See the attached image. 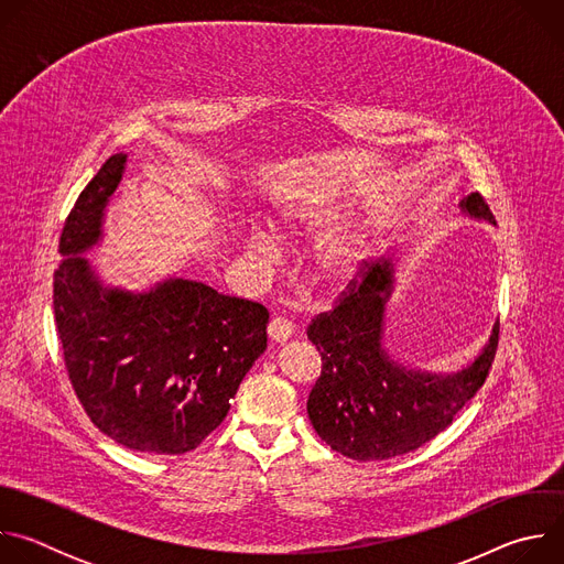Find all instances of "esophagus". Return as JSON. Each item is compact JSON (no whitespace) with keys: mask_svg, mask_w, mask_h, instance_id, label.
<instances>
[{"mask_svg":"<svg viewBox=\"0 0 564 564\" xmlns=\"http://www.w3.org/2000/svg\"><path fill=\"white\" fill-rule=\"evenodd\" d=\"M268 335H270V339H272V341H276V344L288 341V339L294 335L292 321L281 318V316H274V318L270 321V326H268Z\"/></svg>","mask_w":564,"mask_h":564,"instance_id":"1","label":"esophagus"}]
</instances>
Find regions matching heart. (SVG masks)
Here are the masks:
<instances>
[{"label": "heart", "instance_id": "1", "mask_svg": "<svg viewBox=\"0 0 564 564\" xmlns=\"http://www.w3.org/2000/svg\"><path fill=\"white\" fill-rule=\"evenodd\" d=\"M346 212L333 196L303 194L283 203L276 212V225L285 234H326L333 231ZM252 252L259 259H270L274 254V238L268 231H257L252 238ZM364 261V243L357 236H339L318 252L316 268L328 283L350 281Z\"/></svg>", "mask_w": 564, "mask_h": 564}]
</instances>
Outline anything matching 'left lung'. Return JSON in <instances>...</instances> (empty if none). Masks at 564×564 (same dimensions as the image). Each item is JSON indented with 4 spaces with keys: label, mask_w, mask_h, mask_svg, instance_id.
<instances>
[{
    "label": "left lung",
    "mask_w": 564,
    "mask_h": 564,
    "mask_svg": "<svg viewBox=\"0 0 564 564\" xmlns=\"http://www.w3.org/2000/svg\"><path fill=\"white\" fill-rule=\"evenodd\" d=\"M470 218H496L473 192L459 203ZM337 305L307 326L321 355V377L307 397V415L333 451L359 459H390L411 453L451 426L466 401L485 386L498 350L500 324L481 352L457 372H426L401 366L383 348V310L390 299L392 259L364 261Z\"/></svg>",
    "instance_id": "1"
}]
</instances>
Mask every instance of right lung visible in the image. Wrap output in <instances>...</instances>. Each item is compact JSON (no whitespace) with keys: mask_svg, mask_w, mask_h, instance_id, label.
<instances>
[{"mask_svg":"<svg viewBox=\"0 0 564 564\" xmlns=\"http://www.w3.org/2000/svg\"><path fill=\"white\" fill-rule=\"evenodd\" d=\"M116 153L77 196L62 236L53 307L79 404L118 444L155 455L194 451L225 420L231 399L268 348V310L192 279L147 292L105 285L85 254L102 236L122 181Z\"/></svg>","mask_w":564,"mask_h":564,"instance_id":"add662e5","label":"right lung"}]
</instances>
